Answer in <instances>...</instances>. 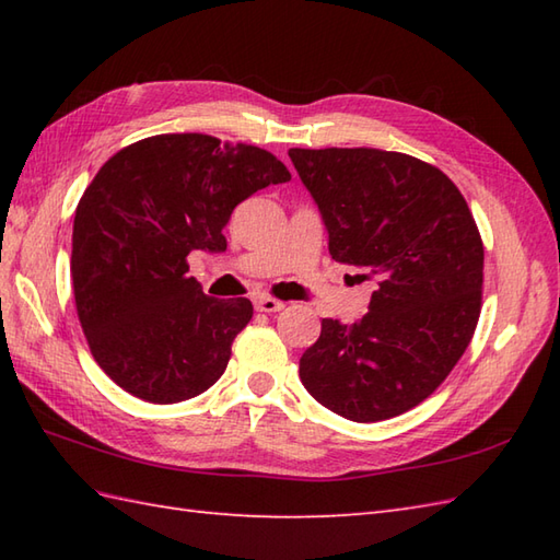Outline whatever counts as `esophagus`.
Returning a JSON list of instances; mask_svg holds the SVG:
<instances>
[{
  "mask_svg": "<svg viewBox=\"0 0 560 560\" xmlns=\"http://www.w3.org/2000/svg\"><path fill=\"white\" fill-rule=\"evenodd\" d=\"M255 311L257 313H279V311H283V303L277 299H269V295H257Z\"/></svg>",
  "mask_w": 560,
  "mask_h": 560,
  "instance_id": "34e87169",
  "label": "esophagus"
}]
</instances>
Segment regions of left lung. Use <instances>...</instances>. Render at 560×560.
<instances>
[{
  "label": "left lung",
  "instance_id": "obj_1",
  "mask_svg": "<svg viewBox=\"0 0 560 560\" xmlns=\"http://www.w3.org/2000/svg\"><path fill=\"white\" fill-rule=\"evenodd\" d=\"M329 235V255L373 279L353 325L325 317L301 383L343 419L413 409L467 351L481 313L483 245L450 177L380 149H291Z\"/></svg>",
  "mask_w": 560,
  "mask_h": 560
}]
</instances>
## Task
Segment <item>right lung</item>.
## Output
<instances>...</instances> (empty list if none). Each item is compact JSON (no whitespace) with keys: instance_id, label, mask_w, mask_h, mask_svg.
Instances as JSON below:
<instances>
[{"instance_id":"right-lung-1","label":"right lung","mask_w":560,"mask_h":560,"mask_svg":"<svg viewBox=\"0 0 560 560\" xmlns=\"http://www.w3.org/2000/svg\"><path fill=\"white\" fill-rule=\"evenodd\" d=\"M291 180L257 147L209 135H159L117 151L83 192L71 233V281L83 335L113 383L151 404L207 392L249 317L187 277L192 249L223 253L233 209Z\"/></svg>"}]
</instances>
